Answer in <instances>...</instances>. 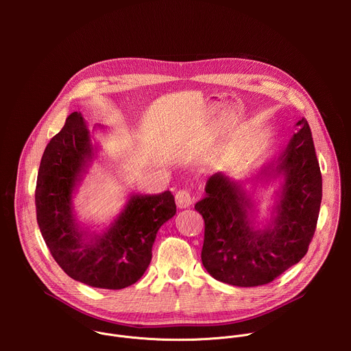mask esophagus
I'll return each instance as SVG.
<instances>
[{
	"label": "esophagus",
	"instance_id": "1",
	"mask_svg": "<svg viewBox=\"0 0 351 351\" xmlns=\"http://www.w3.org/2000/svg\"><path fill=\"white\" fill-rule=\"evenodd\" d=\"M175 202H176V206H178L179 208H187V207H190L191 203H193V197H191V194H190L189 190H184V189H183V190H179V191L176 193Z\"/></svg>",
	"mask_w": 351,
	"mask_h": 351
}]
</instances>
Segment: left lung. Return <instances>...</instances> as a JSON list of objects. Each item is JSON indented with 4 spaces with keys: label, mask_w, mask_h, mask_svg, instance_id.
<instances>
[{
    "label": "left lung",
    "mask_w": 351,
    "mask_h": 351,
    "mask_svg": "<svg viewBox=\"0 0 351 351\" xmlns=\"http://www.w3.org/2000/svg\"><path fill=\"white\" fill-rule=\"evenodd\" d=\"M283 176L276 218L256 230L247 211L252 202L241 184L217 172L206 186V197L194 208L204 219L202 261L208 274L240 287L272 282L306 254L314 237L322 198V176L313 133L306 118L282 156L261 173Z\"/></svg>",
    "instance_id": "1"
}]
</instances>
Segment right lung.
Wrapping results in <instances>:
<instances>
[{
    "mask_svg": "<svg viewBox=\"0 0 351 351\" xmlns=\"http://www.w3.org/2000/svg\"><path fill=\"white\" fill-rule=\"evenodd\" d=\"M91 157L82 114L72 112L47 144L36 184V214L43 239L57 264L72 279L119 290L136 283L152 261L158 229L176 213L171 191L133 195L112 226L87 237L72 214V191Z\"/></svg>",
    "mask_w": 351,
    "mask_h": 351,
    "instance_id": "add662e5",
    "label": "right lung"
}]
</instances>
